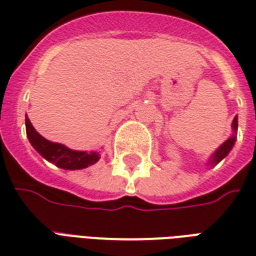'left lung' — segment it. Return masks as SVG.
Listing matches in <instances>:
<instances>
[{"mask_svg":"<svg viewBox=\"0 0 256 256\" xmlns=\"http://www.w3.org/2000/svg\"><path fill=\"white\" fill-rule=\"evenodd\" d=\"M232 128H234V132H236V128H238V118H236V116H235L234 120H232ZM235 138H236V136H235L234 134V136H231V138H228V140L215 152V154L212 156V158H211L210 160L211 164H216L218 162H220V160L230 152V150L232 148V146H234L235 144Z\"/></svg>","mask_w":256,"mask_h":256,"instance_id":"8db88e82","label":"left lung"}]
</instances>
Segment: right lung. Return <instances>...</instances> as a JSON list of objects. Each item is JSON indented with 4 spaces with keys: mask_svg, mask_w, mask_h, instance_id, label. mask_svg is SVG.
<instances>
[{
    "mask_svg": "<svg viewBox=\"0 0 256 256\" xmlns=\"http://www.w3.org/2000/svg\"><path fill=\"white\" fill-rule=\"evenodd\" d=\"M26 134L29 138L30 144L46 160H49L56 166L65 170H80L85 168L90 164H94L100 160L98 152H74L70 150L64 144H53L50 140H45L40 136L33 124H30L29 118L26 116Z\"/></svg>",
    "mask_w": 256,
    "mask_h": 256,
    "instance_id": "obj_1",
    "label": "right lung"
}]
</instances>
